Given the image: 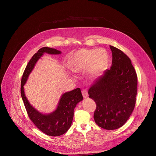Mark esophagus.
Returning <instances> with one entry per match:
<instances>
[{
  "label": "esophagus",
  "instance_id": "1",
  "mask_svg": "<svg viewBox=\"0 0 156 156\" xmlns=\"http://www.w3.org/2000/svg\"><path fill=\"white\" fill-rule=\"evenodd\" d=\"M82 94H83V96L84 98H87L88 97V93L86 90H83L82 91Z\"/></svg>",
  "mask_w": 156,
  "mask_h": 156
}]
</instances>
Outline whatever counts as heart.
Wrapping results in <instances>:
<instances>
[{
	"instance_id": "heart-1",
	"label": "heart",
	"mask_w": 156,
	"mask_h": 156,
	"mask_svg": "<svg viewBox=\"0 0 156 156\" xmlns=\"http://www.w3.org/2000/svg\"><path fill=\"white\" fill-rule=\"evenodd\" d=\"M108 57L104 49H81L72 54L69 60V65L73 72H80L86 69L90 78L99 76L107 67Z\"/></svg>"
}]
</instances>
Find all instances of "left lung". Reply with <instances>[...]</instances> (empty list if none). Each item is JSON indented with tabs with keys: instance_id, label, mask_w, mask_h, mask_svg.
<instances>
[{
	"instance_id": "8db88e82",
	"label": "left lung",
	"mask_w": 156,
	"mask_h": 156,
	"mask_svg": "<svg viewBox=\"0 0 156 156\" xmlns=\"http://www.w3.org/2000/svg\"><path fill=\"white\" fill-rule=\"evenodd\" d=\"M110 48L112 54L110 69L91 84L88 94L96 104V123L113 130L122 126L134 110L138 79L129 58L114 46Z\"/></svg>"
}]
</instances>
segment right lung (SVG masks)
<instances>
[{"label":"right lung","instance_id":"add662e5","mask_svg":"<svg viewBox=\"0 0 156 156\" xmlns=\"http://www.w3.org/2000/svg\"><path fill=\"white\" fill-rule=\"evenodd\" d=\"M44 53L58 55L62 52L55 49L44 47L40 49L33 56L21 78V95L28 116L37 128L49 136H58L64 134L70 128L73 119L74 108L83 98L80 88L65 93L61 96L57 108L48 114L40 112L30 103L25 94L24 85L36 63Z\"/></svg>","mask_w":156,"mask_h":156}]
</instances>
